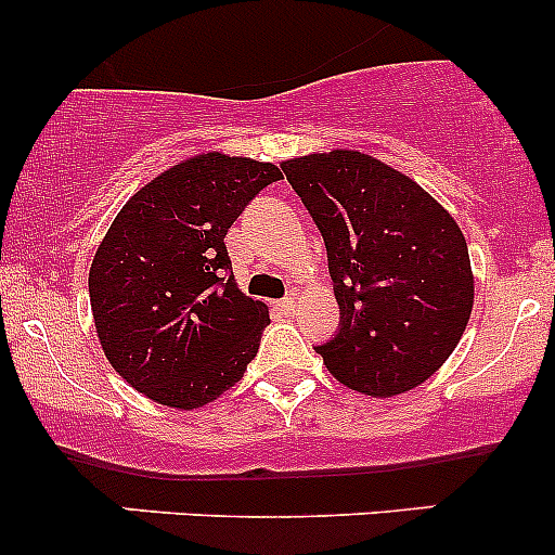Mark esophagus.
Returning <instances> with one entry per match:
<instances>
[{
    "label": "esophagus",
    "instance_id": "34e87169",
    "mask_svg": "<svg viewBox=\"0 0 555 555\" xmlns=\"http://www.w3.org/2000/svg\"><path fill=\"white\" fill-rule=\"evenodd\" d=\"M295 304H298V298H295V295H287V298H282L279 300V309H282L284 313H293L295 311Z\"/></svg>",
    "mask_w": 555,
    "mask_h": 555
}]
</instances>
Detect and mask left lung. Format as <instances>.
I'll return each instance as SVG.
<instances>
[{"label":"left lung","mask_w":555,"mask_h":555,"mask_svg":"<svg viewBox=\"0 0 555 555\" xmlns=\"http://www.w3.org/2000/svg\"><path fill=\"white\" fill-rule=\"evenodd\" d=\"M327 249L338 333L313 346L349 389L391 397L424 384L473 311L469 251L456 220L411 177L354 150L284 160Z\"/></svg>","instance_id":"1"}]
</instances>
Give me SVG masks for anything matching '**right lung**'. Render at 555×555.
<instances>
[{
    "mask_svg": "<svg viewBox=\"0 0 555 555\" xmlns=\"http://www.w3.org/2000/svg\"><path fill=\"white\" fill-rule=\"evenodd\" d=\"M276 179L273 164L195 155L144 184L99 244L88 273L99 340L150 400L193 411L255 360L271 319L236 287L225 236Z\"/></svg>",
    "mask_w": 555,
    "mask_h": 555,
    "instance_id": "right-lung-1",
    "label": "right lung"
}]
</instances>
